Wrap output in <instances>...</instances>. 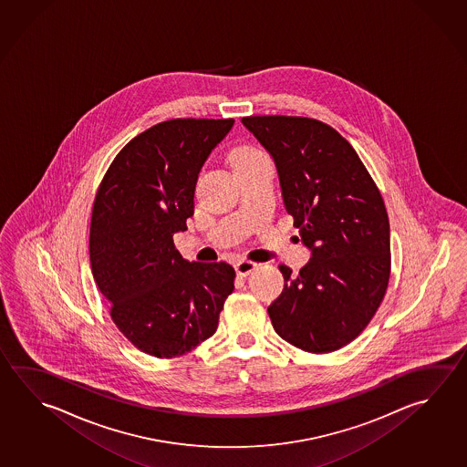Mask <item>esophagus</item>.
<instances>
[{"instance_id":"34e87169","label":"esophagus","mask_w":467,"mask_h":467,"mask_svg":"<svg viewBox=\"0 0 467 467\" xmlns=\"http://www.w3.org/2000/svg\"><path fill=\"white\" fill-rule=\"evenodd\" d=\"M254 268H256V264L250 262V260H240L235 264V272L240 276H248L250 273L254 272Z\"/></svg>"}]
</instances>
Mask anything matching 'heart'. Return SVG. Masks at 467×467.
I'll use <instances>...</instances> for the list:
<instances>
[{
	"mask_svg": "<svg viewBox=\"0 0 467 467\" xmlns=\"http://www.w3.org/2000/svg\"><path fill=\"white\" fill-rule=\"evenodd\" d=\"M264 156L265 154L262 153L260 150L254 148V146H240V148L232 151L230 162H232L234 170H235L237 166H242V164H246V162L254 161V160H260V158H264Z\"/></svg>",
	"mask_w": 467,
	"mask_h": 467,
	"instance_id": "obj_1",
	"label": "heart"
}]
</instances>
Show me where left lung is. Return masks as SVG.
<instances>
[{
  "label": "left lung",
  "instance_id": "8db88e82",
  "mask_svg": "<svg viewBox=\"0 0 467 467\" xmlns=\"http://www.w3.org/2000/svg\"><path fill=\"white\" fill-rule=\"evenodd\" d=\"M244 127L275 161L286 213L311 258L268 306L295 348L326 354L364 331L390 278V223L382 195L348 140L323 121L246 117Z\"/></svg>",
  "mask_w": 467,
  "mask_h": 467
}]
</instances>
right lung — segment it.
Returning <instances> with one entry per match:
<instances>
[{
	"instance_id": "right-lung-1",
	"label": "right lung",
	"mask_w": 467,
	"mask_h": 467,
	"mask_svg": "<svg viewBox=\"0 0 467 467\" xmlns=\"http://www.w3.org/2000/svg\"><path fill=\"white\" fill-rule=\"evenodd\" d=\"M234 119H176L133 138L95 195L90 265L113 323L135 348L160 358L209 339L234 291L225 262H187L172 235L187 230L203 162Z\"/></svg>"
}]
</instances>
